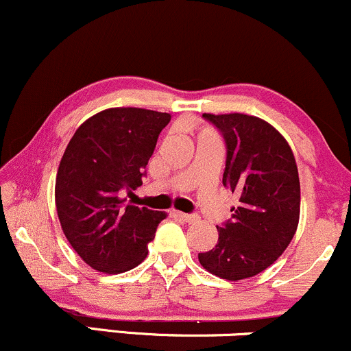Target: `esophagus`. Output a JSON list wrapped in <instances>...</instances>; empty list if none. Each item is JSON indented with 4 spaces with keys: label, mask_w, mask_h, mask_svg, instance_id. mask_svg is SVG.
Instances as JSON below:
<instances>
[{
    "label": "esophagus",
    "mask_w": 351,
    "mask_h": 351,
    "mask_svg": "<svg viewBox=\"0 0 351 351\" xmlns=\"http://www.w3.org/2000/svg\"><path fill=\"white\" fill-rule=\"evenodd\" d=\"M175 215L180 219H183L184 223H196L199 219L198 215H190V213H182V211H175Z\"/></svg>",
    "instance_id": "34e87169"
}]
</instances>
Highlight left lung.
<instances>
[{
    "instance_id": "1",
    "label": "left lung",
    "mask_w": 351,
    "mask_h": 351,
    "mask_svg": "<svg viewBox=\"0 0 351 351\" xmlns=\"http://www.w3.org/2000/svg\"><path fill=\"white\" fill-rule=\"evenodd\" d=\"M226 146L223 184L240 206L218 228V243L199 253L202 267L223 280L250 278L275 263L300 218L298 168L287 140L271 125L241 113L210 114Z\"/></svg>"
}]
</instances>
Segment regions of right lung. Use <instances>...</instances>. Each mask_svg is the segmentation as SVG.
I'll return each instance as SVG.
<instances>
[{
  "label": "right lung",
  "mask_w": 351,
  "mask_h": 351,
  "mask_svg": "<svg viewBox=\"0 0 351 351\" xmlns=\"http://www.w3.org/2000/svg\"><path fill=\"white\" fill-rule=\"evenodd\" d=\"M168 113L110 108L83 123L64 149L55 199L64 237L84 263L103 273L128 271L148 255L167 215L126 203L141 186Z\"/></svg>",
  "instance_id": "add662e5"
}]
</instances>
